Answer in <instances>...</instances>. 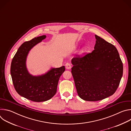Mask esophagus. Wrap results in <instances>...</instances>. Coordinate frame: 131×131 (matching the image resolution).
Wrapping results in <instances>:
<instances>
[{
  "mask_svg": "<svg viewBox=\"0 0 131 131\" xmlns=\"http://www.w3.org/2000/svg\"><path fill=\"white\" fill-rule=\"evenodd\" d=\"M65 66H66V68L67 69H69L71 68V64L70 63H67L65 65Z\"/></svg>",
  "mask_w": 131,
  "mask_h": 131,
  "instance_id": "1",
  "label": "esophagus"
}]
</instances>
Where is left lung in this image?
Here are the masks:
<instances>
[{
    "label": "left lung",
    "instance_id": "obj_1",
    "mask_svg": "<svg viewBox=\"0 0 131 131\" xmlns=\"http://www.w3.org/2000/svg\"><path fill=\"white\" fill-rule=\"evenodd\" d=\"M94 50L71 60V73L79 96L95 102L113 95L123 74V64L116 48L95 35Z\"/></svg>",
    "mask_w": 131,
    "mask_h": 131
}]
</instances>
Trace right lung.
Here are the masks:
<instances>
[{"label":"right lung","instance_id":"right-lung-1","mask_svg":"<svg viewBox=\"0 0 131 131\" xmlns=\"http://www.w3.org/2000/svg\"><path fill=\"white\" fill-rule=\"evenodd\" d=\"M46 37L43 35L24 42L17 50L11 65L10 72L15 90L21 96L36 102L48 101L55 94L60 77L65 70L64 66L52 68L40 76H32L28 73L25 64L28 52Z\"/></svg>","mask_w":131,"mask_h":131}]
</instances>
